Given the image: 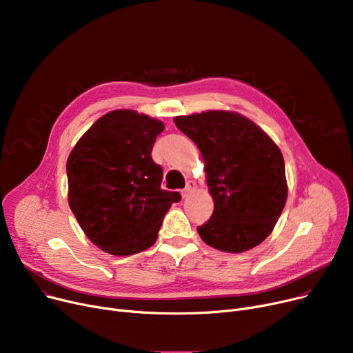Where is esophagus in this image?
<instances>
[{
  "mask_svg": "<svg viewBox=\"0 0 353 353\" xmlns=\"http://www.w3.org/2000/svg\"><path fill=\"white\" fill-rule=\"evenodd\" d=\"M196 189V183L193 181V180H190V181H188V184H186V188H184L183 190H181V196H183V199H186V197H189V194L193 192Z\"/></svg>",
  "mask_w": 353,
  "mask_h": 353,
  "instance_id": "1",
  "label": "esophagus"
}]
</instances>
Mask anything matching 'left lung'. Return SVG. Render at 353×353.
<instances>
[{"label": "left lung", "instance_id": "obj_1", "mask_svg": "<svg viewBox=\"0 0 353 353\" xmlns=\"http://www.w3.org/2000/svg\"><path fill=\"white\" fill-rule=\"evenodd\" d=\"M205 161L214 201L212 217L197 228L206 245L242 253L272 233L288 199L281 148L248 117L226 110L174 117Z\"/></svg>", "mask_w": 353, "mask_h": 353}]
</instances>
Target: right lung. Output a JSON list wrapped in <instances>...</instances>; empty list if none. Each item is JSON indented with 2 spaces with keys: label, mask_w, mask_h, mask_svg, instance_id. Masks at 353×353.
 Wrapping results in <instances>:
<instances>
[{
  "label": "right lung",
  "mask_w": 353,
  "mask_h": 353,
  "mask_svg": "<svg viewBox=\"0 0 353 353\" xmlns=\"http://www.w3.org/2000/svg\"><path fill=\"white\" fill-rule=\"evenodd\" d=\"M160 120L114 110L81 136L67 160L68 205L99 249L128 256L154 245L179 192L161 189L163 170L152 159Z\"/></svg>",
  "instance_id": "right-lung-1"
}]
</instances>
